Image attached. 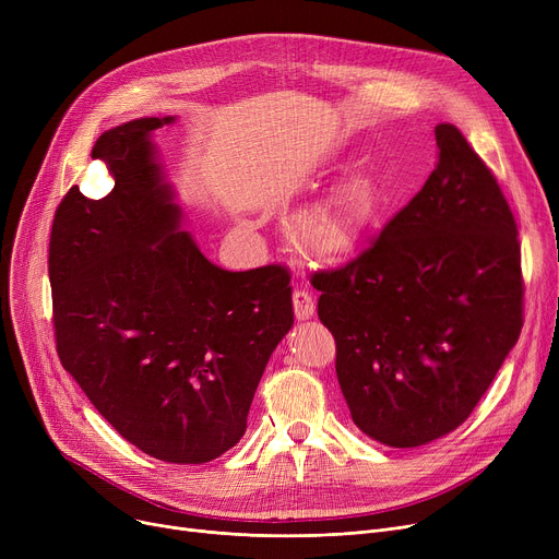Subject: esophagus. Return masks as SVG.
<instances>
[{
    "instance_id": "34e87169",
    "label": "esophagus",
    "mask_w": 559,
    "mask_h": 559,
    "mask_svg": "<svg viewBox=\"0 0 559 559\" xmlns=\"http://www.w3.org/2000/svg\"><path fill=\"white\" fill-rule=\"evenodd\" d=\"M292 304H295V314L301 321L310 319L314 314V299L306 289H295V295H292Z\"/></svg>"
}]
</instances>
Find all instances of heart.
I'll return each mask as SVG.
<instances>
[{
    "mask_svg": "<svg viewBox=\"0 0 559 559\" xmlns=\"http://www.w3.org/2000/svg\"><path fill=\"white\" fill-rule=\"evenodd\" d=\"M360 222L344 205L308 215L297 226L299 247L317 258H337L356 245Z\"/></svg>",
    "mask_w": 559,
    "mask_h": 559,
    "instance_id": "heart-1",
    "label": "heart"
}]
</instances>
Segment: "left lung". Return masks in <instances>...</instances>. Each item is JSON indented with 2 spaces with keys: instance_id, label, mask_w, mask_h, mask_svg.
<instances>
[{
  "instance_id": "1",
  "label": "left lung",
  "mask_w": 559,
  "mask_h": 559,
  "mask_svg": "<svg viewBox=\"0 0 559 559\" xmlns=\"http://www.w3.org/2000/svg\"><path fill=\"white\" fill-rule=\"evenodd\" d=\"M424 188L344 267L314 272L317 312L354 424L413 449L455 430L523 326L521 245L496 176L453 124Z\"/></svg>"
}]
</instances>
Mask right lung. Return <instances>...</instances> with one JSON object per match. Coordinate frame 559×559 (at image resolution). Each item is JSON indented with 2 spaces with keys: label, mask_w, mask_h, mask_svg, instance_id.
<instances>
[{
  "label": "right lung",
  "mask_w": 559,
  "mask_h": 559,
  "mask_svg": "<svg viewBox=\"0 0 559 559\" xmlns=\"http://www.w3.org/2000/svg\"><path fill=\"white\" fill-rule=\"evenodd\" d=\"M142 117L99 135L104 199L58 203L49 281L58 358L97 413L142 453L211 462L240 442L276 344L295 324L289 272H226L179 230L181 209Z\"/></svg>",
  "instance_id": "right-lung-1"
}]
</instances>
